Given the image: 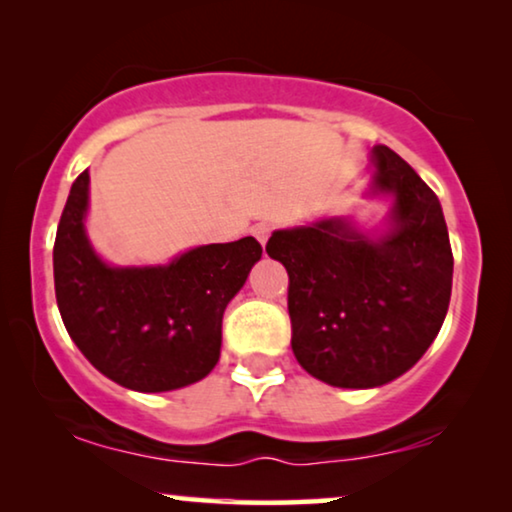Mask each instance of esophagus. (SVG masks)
Returning <instances> with one entry per match:
<instances>
[{"mask_svg": "<svg viewBox=\"0 0 512 512\" xmlns=\"http://www.w3.org/2000/svg\"><path fill=\"white\" fill-rule=\"evenodd\" d=\"M251 233H254L258 242L265 244V242H268V237L272 235V226H270V223H256V226L251 228Z\"/></svg>", "mask_w": 512, "mask_h": 512, "instance_id": "obj_1", "label": "esophagus"}]
</instances>
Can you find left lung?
Listing matches in <instances>:
<instances>
[{"label":"left lung","mask_w":512,"mask_h":512,"mask_svg":"<svg viewBox=\"0 0 512 512\" xmlns=\"http://www.w3.org/2000/svg\"><path fill=\"white\" fill-rule=\"evenodd\" d=\"M373 160V188L396 198L387 237L331 219L265 244L289 272L293 354L331 387L396 380L436 340L450 305L454 258L436 193L389 146L377 144Z\"/></svg>","instance_id":"obj_1"}]
</instances>
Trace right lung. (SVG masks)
<instances>
[{
  "mask_svg": "<svg viewBox=\"0 0 512 512\" xmlns=\"http://www.w3.org/2000/svg\"><path fill=\"white\" fill-rule=\"evenodd\" d=\"M88 170L62 209L53 247L55 298L83 356L121 387L170 391L202 380L221 354V321L263 247L254 237L207 244L165 268H109L83 230Z\"/></svg>",
  "mask_w": 512,
  "mask_h": 512,
  "instance_id": "right-lung-1",
  "label": "right lung"
}]
</instances>
